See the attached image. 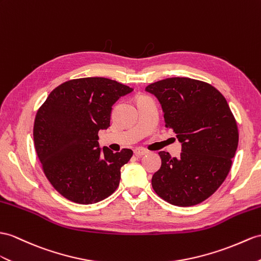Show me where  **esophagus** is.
I'll return each instance as SVG.
<instances>
[{
  "label": "esophagus",
  "mask_w": 261,
  "mask_h": 261,
  "mask_svg": "<svg viewBox=\"0 0 261 261\" xmlns=\"http://www.w3.org/2000/svg\"><path fill=\"white\" fill-rule=\"evenodd\" d=\"M134 154L136 156H144L146 154H148V150H146L144 148H136V149H134Z\"/></svg>",
  "instance_id": "esophagus-1"
}]
</instances>
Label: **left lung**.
<instances>
[{
    "label": "left lung",
    "mask_w": 261,
    "mask_h": 261,
    "mask_svg": "<svg viewBox=\"0 0 261 261\" xmlns=\"http://www.w3.org/2000/svg\"><path fill=\"white\" fill-rule=\"evenodd\" d=\"M146 91L161 101L166 127L182 144L178 158L160 152L162 166L151 186L171 205L200 204L229 174L239 141L236 118L224 95L206 82L170 77L151 83Z\"/></svg>",
    "instance_id": "8db88e82"
}]
</instances>
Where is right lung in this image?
<instances>
[{
    "instance_id": "obj_1",
    "label": "right lung",
    "mask_w": 261,
    "mask_h": 261,
    "mask_svg": "<svg viewBox=\"0 0 261 261\" xmlns=\"http://www.w3.org/2000/svg\"><path fill=\"white\" fill-rule=\"evenodd\" d=\"M132 91L105 77L69 80L55 87L37 110L36 154L50 185L66 199L95 204L117 189L120 168L133 150L101 148L98 132L110 126L113 104Z\"/></svg>"
}]
</instances>
